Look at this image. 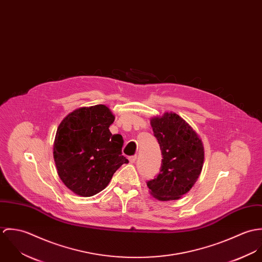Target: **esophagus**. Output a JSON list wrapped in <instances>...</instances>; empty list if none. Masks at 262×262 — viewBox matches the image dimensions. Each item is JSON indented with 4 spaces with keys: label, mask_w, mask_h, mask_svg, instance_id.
<instances>
[{
    "label": "esophagus",
    "mask_w": 262,
    "mask_h": 262,
    "mask_svg": "<svg viewBox=\"0 0 262 262\" xmlns=\"http://www.w3.org/2000/svg\"><path fill=\"white\" fill-rule=\"evenodd\" d=\"M136 159H137V155H132V156H130V157H129V161H130V163H134V162L136 161Z\"/></svg>",
    "instance_id": "obj_1"
}]
</instances>
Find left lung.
<instances>
[{"mask_svg":"<svg viewBox=\"0 0 262 262\" xmlns=\"http://www.w3.org/2000/svg\"><path fill=\"white\" fill-rule=\"evenodd\" d=\"M150 124L162 162L156 178L147 182L150 193L159 201L179 200L192 187L201 174L204 146L196 132L176 113L153 117Z\"/></svg>","mask_w":262,"mask_h":262,"instance_id":"obj_1","label":"left lung"}]
</instances>
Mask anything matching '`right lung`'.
Returning <instances> with one entry per match:
<instances>
[{
  "instance_id": "add662e5",
  "label": "right lung",
  "mask_w": 262,
  "mask_h": 262,
  "mask_svg": "<svg viewBox=\"0 0 262 262\" xmlns=\"http://www.w3.org/2000/svg\"><path fill=\"white\" fill-rule=\"evenodd\" d=\"M115 116L105 105L82 107L59 124L53 157L62 183L75 194L92 196L107 187L128 159L122 155L123 137L110 132Z\"/></svg>"
}]
</instances>
